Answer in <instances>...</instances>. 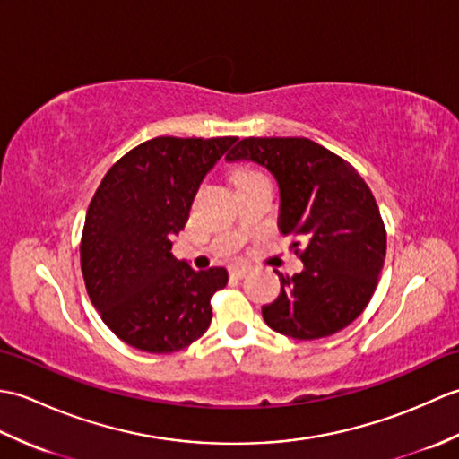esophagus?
<instances>
[{"label": "esophagus", "mask_w": 459, "mask_h": 459, "mask_svg": "<svg viewBox=\"0 0 459 459\" xmlns=\"http://www.w3.org/2000/svg\"><path fill=\"white\" fill-rule=\"evenodd\" d=\"M248 266H232L230 268V276L232 278H245L248 274Z\"/></svg>", "instance_id": "esophagus-1"}]
</instances>
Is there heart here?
<instances>
[{"label":"heart","mask_w":459,"mask_h":459,"mask_svg":"<svg viewBox=\"0 0 459 459\" xmlns=\"http://www.w3.org/2000/svg\"><path fill=\"white\" fill-rule=\"evenodd\" d=\"M256 171H250V169H240V171H237L235 173V185L237 183H240V181H247V179H250V178H256Z\"/></svg>","instance_id":"1"}]
</instances>
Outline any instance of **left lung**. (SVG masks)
I'll return each mask as SVG.
<instances>
[{
    "label": "left lung",
    "mask_w": 459,
    "mask_h": 459,
    "mask_svg": "<svg viewBox=\"0 0 459 459\" xmlns=\"http://www.w3.org/2000/svg\"><path fill=\"white\" fill-rule=\"evenodd\" d=\"M227 161H255L278 183V229L301 247L304 270L280 276V296L262 307L291 339L337 333L363 314L386 255L378 204L347 161L307 138H247Z\"/></svg>",
    "instance_id": "obj_1"
}]
</instances>
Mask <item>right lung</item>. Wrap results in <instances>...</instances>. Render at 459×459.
<instances>
[{"instance_id":"obj_1","label":"right lung","mask_w":459,"mask_h":459,"mask_svg":"<svg viewBox=\"0 0 459 459\" xmlns=\"http://www.w3.org/2000/svg\"><path fill=\"white\" fill-rule=\"evenodd\" d=\"M238 138H153L116 161L86 212L81 266L102 321L124 343L173 353L209 329L224 268L171 255L203 179Z\"/></svg>"}]
</instances>
